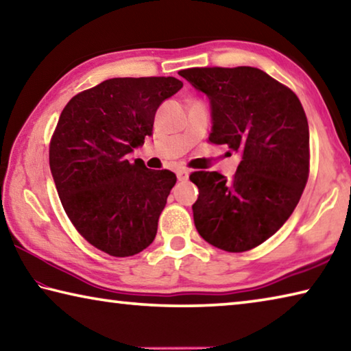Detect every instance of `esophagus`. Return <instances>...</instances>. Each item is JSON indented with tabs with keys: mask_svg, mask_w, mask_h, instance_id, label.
Here are the masks:
<instances>
[{
	"mask_svg": "<svg viewBox=\"0 0 351 351\" xmlns=\"http://www.w3.org/2000/svg\"><path fill=\"white\" fill-rule=\"evenodd\" d=\"M189 175H190V171L187 169H180L176 171V176H178V180H180V181H186Z\"/></svg>",
	"mask_w": 351,
	"mask_h": 351,
	"instance_id": "1",
	"label": "esophagus"
}]
</instances>
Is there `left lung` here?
<instances>
[{"mask_svg": "<svg viewBox=\"0 0 351 351\" xmlns=\"http://www.w3.org/2000/svg\"><path fill=\"white\" fill-rule=\"evenodd\" d=\"M210 102L209 141L241 154L232 181L195 171L198 234L212 246L245 252L274 235L295 209L310 169V130L295 94L261 69L180 71Z\"/></svg>", "mask_w": 351, "mask_h": 351, "instance_id": "left-lung-1", "label": "left lung"}]
</instances>
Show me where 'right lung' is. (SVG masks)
<instances>
[{
	"label": "right lung",
	"mask_w": 351,
	"mask_h": 351,
	"mask_svg": "<svg viewBox=\"0 0 351 351\" xmlns=\"http://www.w3.org/2000/svg\"><path fill=\"white\" fill-rule=\"evenodd\" d=\"M181 88L175 77H117L77 94L58 119L49 165L63 209L83 239L112 257L139 254L156 237L176 175L128 154Z\"/></svg>",
	"instance_id": "add662e5"
}]
</instances>
